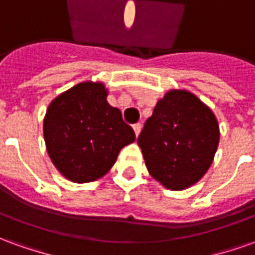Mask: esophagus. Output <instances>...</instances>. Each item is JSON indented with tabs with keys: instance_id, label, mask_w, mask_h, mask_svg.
I'll use <instances>...</instances> for the list:
<instances>
[{
	"instance_id": "1",
	"label": "esophagus",
	"mask_w": 255,
	"mask_h": 255,
	"mask_svg": "<svg viewBox=\"0 0 255 255\" xmlns=\"http://www.w3.org/2000/svg\"><path fill=\"white\" fill-rule=\"evenodd\" d=\"M132 128H133V132H135V136H138L139 132H140V128H142V126H140V124H135Z\"/></svg>"
}]
</instances>
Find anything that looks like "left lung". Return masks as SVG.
I'll use <instances>...</instances> for the list:
<instances>
[{
  "instance_id": "obj_1",
  "label": "left lung",
  "mask_w": 255,
  "mask_h": 255,
  "mask_svg": "<svg viewBox=\"0 0 255 255\" xmlns=\"http://www.w3.org/2000/svg\"><path fill=\"white\" fill-rule=\"evenodd\" d=\"M214 113L186 90L157 102L138 136L147 171L169 190H184L206 173L219 146Z\"/></svg>"
}]
</instances>
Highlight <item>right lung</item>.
<instances>
[{"label":"right lung","mask_w":255,"mask_h":255,"mask_svg":"<svg viewBox=\"0 0 255 255\" xmlns=\"http://www.w3.org/2000/svg\"><path fill=\"white\" fill-rule=\"evenodd\" d=\"M105 86L84 82L52 101L43 120L50 160L75 183L94 182L109 172L135 132L106 101Z\"/></svg>","instance_id":"1"}]
</instances>
